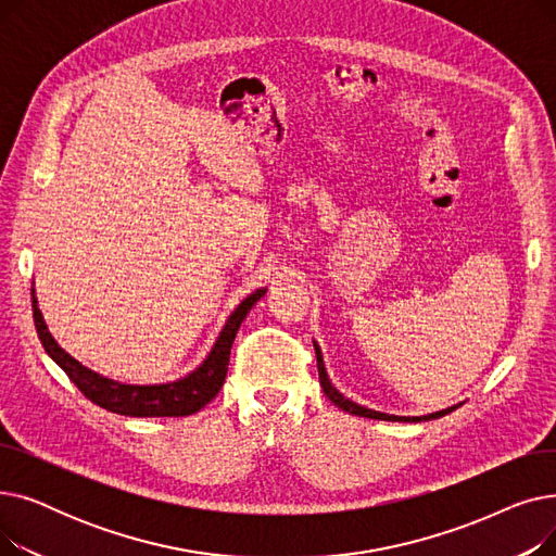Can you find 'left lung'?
<instances>
[{"instance_id": "left-lung-1", "label": "left lung", "mask_w": 556, "mask_h": 556, "mask_svg": "<svg viewBox=\"0 0 556 556\" xmlns=\"http://www.w3.org/2000/svg\"><path fill=\"white\" fill-rule=\"evenodd\" d=\"M313 346H315V356H317V371H319V386H323L325 394L331 399V403H336L340 410L349 413V415H358V417H367V419H381V421H407V424H417V421H430V419H440L448 413H453L457 405H451L446 407V410H440V413H432V415H424V417H396V415H386V413H376V410H369V407L365 405H358L354 403L352 399L342 396L329 381V374H327V367H325V358H323V352H319L317 342L313 340ZM462 405V403H459Z\"/></svg>"}]
</instances>
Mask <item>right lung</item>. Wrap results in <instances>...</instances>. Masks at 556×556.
<instances>
[{
  "mask_svg": "<svg viewBox=\"0 0 556 556\" xmlns=\"http://www.w3.org/2000/svg\"><path fill=\"white\" fill-rule=\"evenodd\" d=\"M266 290L268 288H256L254 293H250L237 308L231 311L220 336L212 346V352L193 371L178 378V381L155 383V386L119 383V381H112L108 376L97 374L90 367H85L74 356H70L49 333L45 317L38 308L36 288H31V306H34L36 331L47 356L70 376V381L92 403L105 407L108 413L126 415V417H189L202 410V407L220 392L227 376L231 342L237 338V331L245 319V315L263 295H266Z\"/></svg>",
  "mask_w": 556,
  "mask_h": 556,
  "instance_id": "obj_1",
  "label": "right lung"
}]
</instances>
